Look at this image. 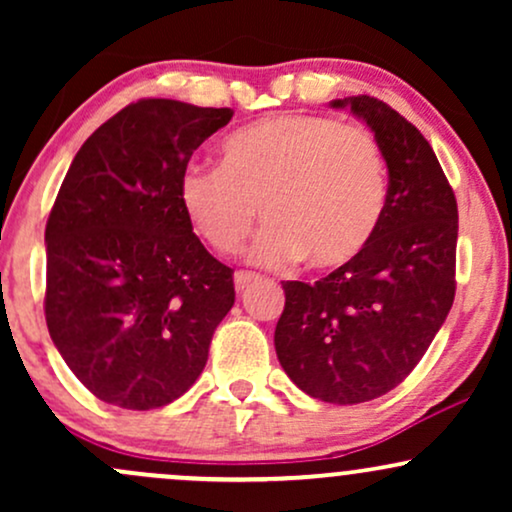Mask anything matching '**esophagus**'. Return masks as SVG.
Masks as SVG:
<instances>
[{
  "label": "esophagus",
  "instance_id": "obj_1",
  "mask_svg": "<svg viewBox=\"0 0 512 512\" xmlns=\"http://www.w3.org/2000/svg\"><path fill=\"white\" fill-rule=\"evenodd\" d=\"M233 281H236V291H245L248 286L257 284V281H260V276H257L255 272H236Z\"/></svg>",
  "mask_w": 512,
  "mask_h": 512
}]
</instances>
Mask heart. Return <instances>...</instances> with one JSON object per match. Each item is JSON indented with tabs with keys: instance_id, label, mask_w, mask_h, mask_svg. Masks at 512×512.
<instances>
[{
	"instance_id": "1",
	"label": "heart",
	"mask_w": 512,
	"mask_h": 512,
	"mask_svg": "<svg viewBox=\"0 0 512 512\" xmlns=\"http://www.w3.org/2000/svg\"><path fill=\"white\" fill-rule=\"evenodd\" d=\"M180 207L211 250L233 255L260 216L252 257L269 267L354 262L378 233L387 204V161L375 134L325 115L274 113L221 142L219 170L187 166Z\"/></svg>"
}]
</instances>
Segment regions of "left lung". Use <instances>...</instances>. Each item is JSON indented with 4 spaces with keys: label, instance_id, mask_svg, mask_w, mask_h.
Instances as JSON below:
<instances>
[{
    "label": "left lung",
    "instance_id": "obj_1",
    "mask_svg": "<svg viewBox=\"0 0 512 512\" xmlns=\"http://www.w3.org/2000/svg\"><path fill=\"white\" fill-rule=\"evenodd\" d=\"M383 146L387 204L354 262L315 284L281 281L274 346L305 395L330 404L383 397L414 370L455 301L457 202L431 144L390 105L337 98Z\"/></svg>",
    "mask_w": 512,
    "mask_h": 512
}]
</instances>
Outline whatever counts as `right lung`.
Masks as SVG:
<instances>
[{
    "label": "right lung",
    "mask_w": 512,
    "mask_h": 512,
    "mask_svg": "<svg viewBox=\"0 0 512 512\" xmlns=\"http://www.w3.org/2000/svg\"><path fill=\"white\" fill-rule=\"evenodd\" d=\"M231 108L144 98L103 122L74 156L45 226V322L86 390L158 409L207 366L236 301L233 269L185 219L178 185Z\"/></svg>",
    "instance_id": "1"
}]
</instances>
